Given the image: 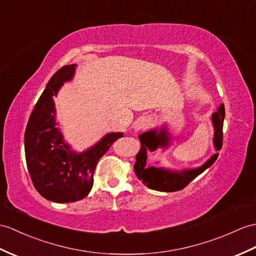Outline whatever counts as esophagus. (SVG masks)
<instances>
[{"label": "esophagus", "instance_id": "34e87169", "mask_svg": "<svg viewBox=\"0 0 256 256\" xmlns=\"http://www.w3.org/2000/svg\"><path fill=\"white\" fill-rule=\"evenodd\" d=\"M150 126V120L146 118H140L138 121L134 123V130H144Z\"/></svg>", "mask_w": 256, "mask_h": 256}]
</instances>
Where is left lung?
<instances>
[{
    "instance_id": "8db88e82",
    "label": "left lung",
    "mask_w": 256,
    "mask_h": 256,
    "mask_svg": "<svg viewBox=\"0 0 256 256\" xmlns=\"http://www.w3.org/2000/svg\"><path fill=\"white\" fill-rule=\"evenodd\" d=\"M224 120V106H219L216 112L212 116V121L215 134H214V146L216 150H220L222 147V126ZM140 140L142 148L140 152L136 155V162L134 164L135 174L142 184H145L152 190H156L160 192H176L186 188L188 184L193 181L196 176L210 168L216 162L218 154L212 156L210 160L200 168L184 171H171L162 168H155L146 166L147 160V150L150 152L156 150L158 147H167L169 145L168 134L164 130H160L157 134V130H150L138 136Z\"/></svg>"
}]
</instances>
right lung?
Returning a JSON list of instances; mask_svg holds the SVG:
<instances>
[{"instance_id":"add662e5","label":"right lung","mask_w":256,"mask_h":256,"mask_svg":"<svg viewBox=\"0 0 256 256\" xmlns=\"http://www.w3.org/2000/svg\"><path fill=\"white\" fill-rule=\"evenodd\" d=\"M75 64L56 70L36 104L25 132L27 168L34 186L44 198L56 203L82 200L90 192L99 159L123 133H109L86 152L70 150L56 128L53 97L63 82L73 78Z\"/></svg>"}]
</instances>
